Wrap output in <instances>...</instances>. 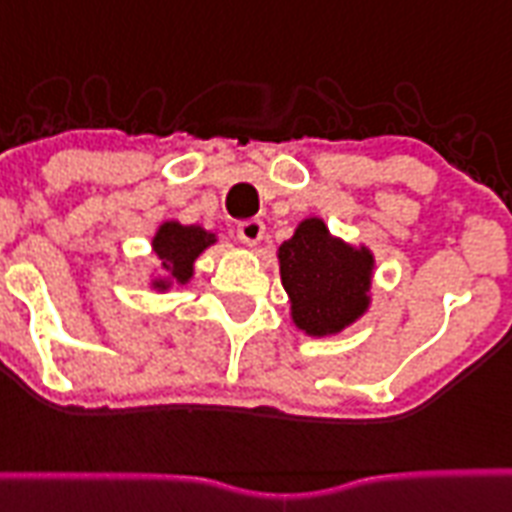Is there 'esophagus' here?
Instances as JSON below:
<instances>
[{
    "mask_svg": "<svg viewBox=\"0 0 512 512\" xmlns=\"http://www.w3.org/2000/svg\"><path fill=\"white\" fill-rule=\"evenodd\" d=\"M236 233H239V239L244 241V244L255 247V244H260V241H263L265 225L260 223V220H244V223H239Z\"/></svg>",
    "mask_w": 512,
    "mask_h": 512,
    "instance_id": "obj_1",
    "label": "esophagus"
}]
</instances>
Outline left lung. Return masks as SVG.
Returning a JSON list of instances; mask_svg holds the SVG:
<instances>
[{
  "label": "left lung",
  "instance_id": "8db88e82",
  "mask_svg": "<svg viewBox=\"0 0 512 512\" xmlns=\"http://www.w3.org/2000/svg\"><path fill=\"white\" fill-rule=\"evenodd\" d=\"M289 319L303 335L332 337L353 327L372 305L374 252L329 231L321 217H305L276 249Z\"/></svg>",
  "mask_w": 512,
  "mask_h": 512
}]
</instances>
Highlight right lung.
<instances>
[{"mask_svg":"<svg viewBox=\"0 0 512 512\" xmlns=\"http://www.w3.org/2000/svg\"><path fill=\"white\" fill-rule=\"evenodd\" d=\"M212 244H217V233L207 231L204 225L164 220L151 239L156 265L148 273V287L154 292H172L175 287H188L193 271H196V260Z\"/></svg>","mask_w":512,"mask_h":512,"instance_id":"add662e5","label":"right lung"}]
</instances>
